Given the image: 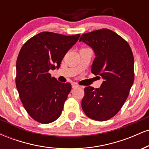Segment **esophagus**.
<instances>
[{"instance_id":"1","label":"esophagus","mask_w":149,"mask_h":149,"mask_svg":"<svg viewBox=\"0 0 149 149\" xmlns=\"http://www.w3.org/2000/svg\"><path fill=\"white\" fill-rule=\"evenodd\" d=\"M78 87H79V85H77L76 83H73L72 84V88H78Z\"/></svg>"}]
</instances>
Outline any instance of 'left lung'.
Wrapping results in <instances>:
<instances>
[{"instance_id":"obj_1","label":"left lung","mask_w":149,"mask_h":149,"mask_svg":"<svg viewBox=\"0 0 149 149\" xmlns=\"http://www.w3.org/2000/svg\"><path fill=\"white\" fill-rule=\"evenodd\" d=\"M79 41L93 49L92 73L104 80L100 88L85 87L82 109L90 118L107 120L120 110L134 83L133 53L125 39L108 29L83 34Z\"/></svg>"}]
</instances>
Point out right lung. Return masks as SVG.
<instances>
[{
    "label": "right lung",
    "instance_id": "right-lung-1",
    "mask_svg": "<svg viewBox=\"0 0 149 149\" xmlns=\"http://www.w3.org/2000/svg\"><path fill=\"white\" fill-rule=\"evenodd\" d=\"M79 37L43 31L29 39L19 52L16 87L26 111L37 122L50 123L61 115L71 85L57 81L49 71L59 69Z\"/></svg>",
    "mask_w": 149,
    "mask_h": 149
}]
</instances>
